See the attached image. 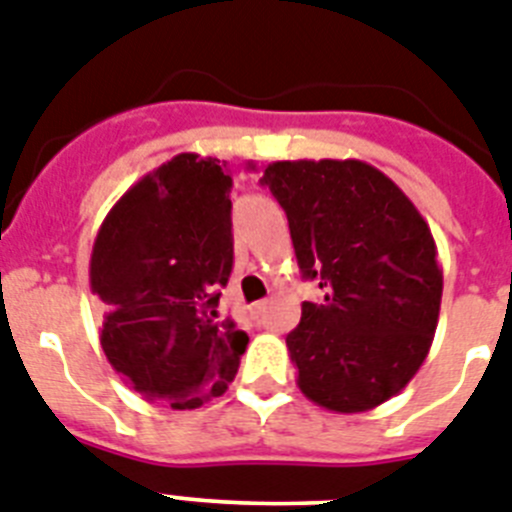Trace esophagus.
Masks as SVG:
<instances>
[{
    "instance_id": "esophagus-1",
    "label": "esophagus",
    "mask_w": 512,
    "mask_h": 512,
    "mask_svg": "<svg viewBox=\"0 0 512 512\" xmlns=\"http://www.w3.org/2000/svg\"><path fill=\"white\" fill-rule=\"evenodd\" d=\"M266 308H269V300H259V303H253V308H251V313L256 318H261L266 313Z\"/></svg>"
}]
</instances>
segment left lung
<instances>
[{
	"label": "left lung",
	"instance_id": "1",
	"mask_svg": "<svg viewBox=\"0 0 512 512\" xmlns=\"http://www.w3.org/2000/svg\"><path fill=\"white\" fill-rule=\"evenodd\" d=\"M261 183L323 290L287 334L300 391L329 412L375 409L412 381L438 329L443 269L425 217L362 160H279Z\"/></svg>",
	"mask_w": 512,
	"mask_h": 512
}]
</instances>
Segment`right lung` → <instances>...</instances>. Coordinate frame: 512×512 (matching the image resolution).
I'll use <instances>...</instances> for the list:
<instances>
[{
	"mask_svg": "<svg viewBox=\"0 0 512 512\" xmlns=\"http://www.w3.org/2000/svg\"><path fill=\"white\" fill-rule=\"evenodd\" d=\"M230 189L214 157L181 152L113 204L90 256L108 362L170 409L225 393L246 352V331L217 316L233 272Z\"/></svg>",
	"mask_w": 512,
	"mask_h": 512,
	"instance_id": "add662e5",
	"label": "right lung"
}]
</instances>
